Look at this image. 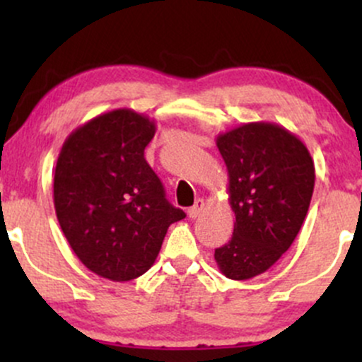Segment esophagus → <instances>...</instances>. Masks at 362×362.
I'll return each mask as SVG.
<instances>
[{
  "mask_svg": "<svg viewBox=\"0 0 362 362\" xmlns=\"http://www.w3.org/2000/svg\"><path fill=\"white\" fill-rule=\"evenodd\" d=\"M204 209H206L204 201H202V199H197V201H195V204L189 209V216H190V218H192V219L199 218V216L204 213Z\"/></svg>",
  "mask_w": 362,
  "mask_h": 362,
  "instance_id": "34e87169",
  "label": "esophagus"
}]
</instances>
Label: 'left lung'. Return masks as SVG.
<instances>
[{
    "label": "left lung",
    "mask_w": 362,
    "mask_h": 362,
    "mask_svg": "<svg viewBox=\"0 0 362 362\" xmlns=\"http://www.w3.org/2000/svg\"><path fill=\"white\" fill-rule=\"evenodd\" d=\"M228 170L233 236L214 250L228 279L247 281L288 252L308 213L315 165L305 143L274 122H248L216 138Z\"/></svg>",
    "instance_id": "8db88e82"
}]
</instances>
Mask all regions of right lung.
Here are the masks:
<instances>
[{"mask_svg":"<svg viewBox=\"0 0 362 362\" xmlns=\"http://www.w3.org/2000/svg\"><path fill=\"white\" fill-rule=\"evenodd\" d=\"M155 132V120L115 109L74 129L57 156V221L81 264L105 279L143 276L170 224L185 218L144 160Z\"/></svg>","mask_w":362,"mask_h":362,"instance_id":"obj_1","label":"right lung"}]
</instances>
